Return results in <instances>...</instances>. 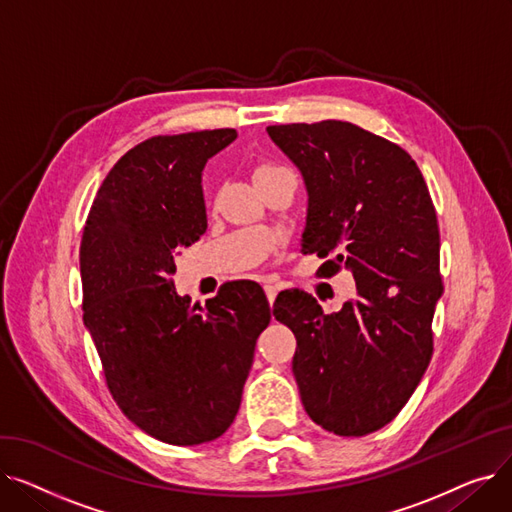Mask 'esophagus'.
Instances as JSON below:
<instances>
[{
  "label": "esophagus",
  "instance_id": "1",
  "mask_svg": "<svg viewBox=\"0 0 512 512\" xmlns=\"http://www.w3.org/2000/svg\"><path fill=\"white\" fill-rule=\"evenodd\" d=\"M276 294H278V288H276V286H272V284L265 286V297H267V301H270V305H274Z\"/></svg>",
  "mask_w": 512,
  "mask_h": 512
}]
</instances>
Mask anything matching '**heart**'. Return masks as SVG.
I'll return each instance as SVG.
<instances>
[{
  "label": "heart",
  "instance_id": "b5f03b06",
  "mask_svg": "<svg viewBox=\"0 0 512 512\" xmlns=\"http://www.w3.org/2000/svg\"><path fill=\"white\" fill-rule=\"evenodd\" d=\"M274 170H280V166H272V164H265V166H259V168H257L255 176H257V174H265V172H274Z\"/></svg>",
  "mask_w": 512,
  "mask_h": 512
}]
</instances>
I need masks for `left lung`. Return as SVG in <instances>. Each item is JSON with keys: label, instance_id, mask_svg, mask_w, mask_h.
<instances>
[{"label": "left lung", "instance_id": "left-lung-1", "mask_svg": "<svg viewBox=\"0 0 512 512\" xmlns=\"http://www.w3.org/2000/svg\"><path fill=\"white\" fill-rule=\"evenodd\" d=\"M303 174V253L324 278L353 272L357 297L326 315L311 294H278L274 315L297 336L292 373L307 415L336 436L390 423L434 353L442 297L440 230L413 157L351 122L267 126Z\"/></svg>", "mask_w": 512, "mask_h": 512}]
</instances>
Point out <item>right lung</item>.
Listing matches in <instances>:
<instances>
[{"label":"right lung","instance_id":"right-lung-1","mask_svg":"<svg viewBox=\"0 0 512 512\" xmlns=\"http://www.w3.org/2000/svg\"><path fill=\"white\" fill-rule=\"evenodd\" d=\"M234 128L151 137L105 176L80 242L83 321L105 384L145 434L174 446L232 425L257 336L272 319L257 282L236 280L191 305L176 255L207 230L201 174Z\"/></svg>","mask_w":512,"mask_h":512}]
</instances>
